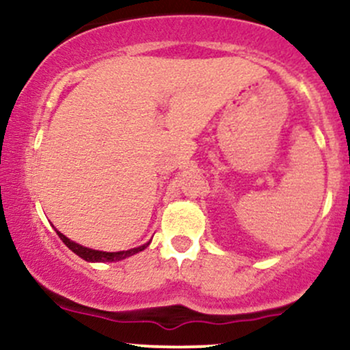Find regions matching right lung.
Segmentation results:
<instances>
[{
  "instance_id": "right-lung-1",
  "label": "right lung",
  "mask_w": 350,
  "mask_h": 350,
  "mask_svg": "<svg viewBox=\"0 0 350 350\" xmlns=\"http://www.w3.org/2000/svg\"><path fill=\"white\" fill-rule=\"evenodd\" d=\"M57 235L60 237V240H62V242L70 248L72 252L77 253L80 258L87 260V262H118V260H123V258H126V256H131V255H135V253L144 250V248L150 245V243H144V245H142V247L131 248V250H126V252L110 253V252H98V250H92V248L82 247V245L72 242V240L67 239L66 235L60 234V232H57Z\"/></svg>"
}]
</instances>
